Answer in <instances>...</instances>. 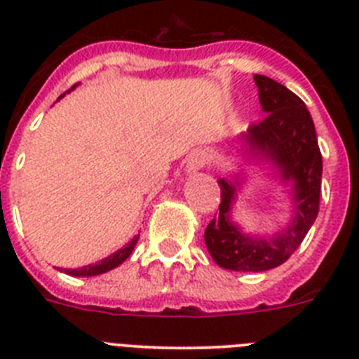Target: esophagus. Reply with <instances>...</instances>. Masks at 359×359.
Segmentation results:
<instances>
[{"label": "esophagus", "instance_id": "34e87169", "mask_svg": "<svg viewBox=\"0 0 359 359\" xmlns=\"http://www.w3.org/2000/svg\"><path fill=\"white\" fill-rule=\"evenodd\" d=\"M208 161H210V158H208L207 152H194V154L189 158V161H187V169L199 170V169H203V167H205Z\"/></svg>", "mask_w": 359, "mask_h": 359}]
</instances>
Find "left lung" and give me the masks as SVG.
<instances>
[{
    "label": "left lung",
    "instance_id": "left-lung-1",
    "mask_svg": "<svg viewBox=\"0 0 359 359\" xmlns=\"http://www.w3.org/2000/svg\"><path fill=\"white\" fill-rule=\"evenodd\" d=\"M253 79L259 88V102L268 115L252 123L244 138L252 151L277 163L284 180L293 182L294 217L287 230L271 239L244 236L230 221L236 185L219 180V215L205 230V244L212 259L231 271H266L284 264L315 223L322 190V152L306 104L273 79L264 75H253Z\"/></svg>",
    "mask_w": 359,
    "mask_h": 359
}]
</instances>
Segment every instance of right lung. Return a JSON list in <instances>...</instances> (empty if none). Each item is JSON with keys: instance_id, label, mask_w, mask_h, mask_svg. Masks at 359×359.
<instances>
[{"instance_id": "add662e5", "label": "right lung", "mask_w": 359, "mask_h": 359, "mask_svg": "<svg viewBox=\"0 0 359 359\" xmlns=\"http://www.w3.org/2000/svg\"><path fill=\"white\" fill-rule=\"evenodd\" d=\"M138 237L140 236L133 237L131 243H129L126 248L118 250V252L113 253V255L106 257L104 261L97 262V264H90V266H84V268H77V269H65V273L73 275V277H95V275L106 273V271H109V269H113V268H116V266L122 264V262L126 261L129 255H131V252L135 250L136 243H138Z\"/></svg>"}]
</instances>
